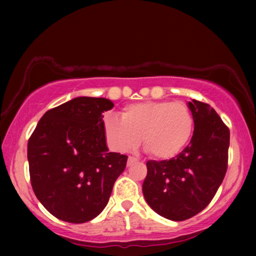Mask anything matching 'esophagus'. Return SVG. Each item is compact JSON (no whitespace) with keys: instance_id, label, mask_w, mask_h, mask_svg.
<instances>
[{"instance_id":"34e87169","label":"esophagus","mask_w":256,"mask_h":256,"mask_svg":"<svg viewBox=\"0 0 256 256\" xmlns=\"http://www.w3.org/2000/svg\"><path fill=\"white\" fill-rule=\"evenodd\" d=\"M136 160H138V158H136V157H132V156H129L128 157V162H127V166H130L132 163H135Z\"/></svg>"}]
</instances>
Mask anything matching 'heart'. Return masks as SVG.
Segmentation results:
<instances>
[{"instance_id":"b5f03b06","label":"heart","mask_w":256,"mask_h":256,"mask_svg":"<svg viewBox=\"0 0 256 256\" xmlns=\"http://www.w3.org/2000/svg\"><path fill=\"white\" fill-rule=\"evenodd\" d=\"M194 116L182 101H142L126 106L121 118L108 115L104 120L107 146L116 152H128L142 143L158 160L177 156L190 141Z\"/></svg>"}]
</instances>
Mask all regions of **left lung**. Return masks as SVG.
Listing matches in <instances>:
<instances>
[{
  "instance_id": "left-lung-1",
  "label": "left lung",
  "mask_w": 256,
  "mask_h": 256,
  "mask_svg": "<svg viewBox=\"0 0 256 256\" xmlns=\"http://www.w3.org/2000/svg\"><path fill=\"white\" fill-rule=\"evenodd\" d=\"M194 116L188 146L171 160H148L142 185L146 202L164 218L182 222L210 204L227 170L230 130L208 104H188Z\"/></svg>"
}]
</instances>
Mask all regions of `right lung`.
Returning <instances> with one entry per match:
<instances>
[{
  "mask_svg": "<svg viewBox=\"0 0 256 256\" xmlns=\"http://www.w3.org/2000/svg\"><path fill=\"white\" fill-rule=\"evenodd\" d=\"M114 104L78 96L48 110L28 142L30 180L42 205L56 218L90 222L110 200L128 157L108 152L102 113Z\"/></svg>",
  "mask_w": 256,
  "mask_h": 256,
  "instance_id": "1",
  "label": "right lung"
}]
</instances>
